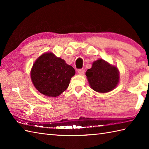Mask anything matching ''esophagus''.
Masks as SVG:
<instances>
[{"mask_svg": "<svg viewBox=\"0 0 149 149\" xmlns=\"http://www.w3.org/2000/svg\"><path fill=\"white\" fill-rule=\"evenodd\" d=\"M77 72H78V74H79L82 75L84 74V69H79L78 70H77Z\"/></svg>", "mask_w": 149, "mask_h": 149, "instance_id": "34e87169", "label": "esophagus"}]
</instances>
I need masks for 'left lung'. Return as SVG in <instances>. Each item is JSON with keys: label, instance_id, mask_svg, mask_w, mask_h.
Here are the masks:
<instances>
[{"label": "left lung", "instance_id": "left-lung-1", "mask_svg": "<svg viewBox=\"0 0 149 149\" xmlns=\"http://www.w3.org/2000/svg\"><path fill=\"white\" fill-rule=\"evenodd\" d=\"M120 73L116 66L102 59L94 61L86 75L90 87L99 93H107L115 89L119 83Z\"/></svg>", "mask_w": 149, "mask_h": 149}]
</instances>
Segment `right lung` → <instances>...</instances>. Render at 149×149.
<instances>
[{
  "mask_svg": "<svg viewBox=\"0 0 149 149\" xmlns=\"http://www.w3.org/2000/svg\"><path fill=\"white\" fill-rule=\"evenodd\" d=\"M74 68L52 52L41 55L33 65L31 78L37 90L47 97H58L69 86Z\"/></svg>",
  "mask_w": 149,
  "mask_h": 149,
  "instance_id": "1",
  "label": "right lung"
}]
</instances>
